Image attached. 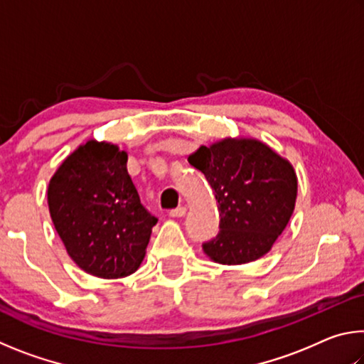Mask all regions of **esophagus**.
Here are the masks:
<instances>
[{
    "label": "esophagus",
    "mask_w": 364,
    "mask_h": 364,
    "mask_svg": "<svg viewBox=\"0 0 364 364\" xmlns=\"http://www.w3.org/2000/svg\"><path fill=\"white\" fill-rule=\"evenodd\" d=\"M186 215V207H176V208H171L170 210V217L173 218H181Z\"/></svg>",
    "instance_id": "obj_1"
}]
</instances>
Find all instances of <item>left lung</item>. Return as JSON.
Segmentation results:
<instances>
[{
    "mask_svg": "<svg viewBox=\"0 0 364 364\" xmlns=\"http://www.w3.org/2000/svg\"><path fill=\"white\" fill-rule=\"evenodd\" d=\"M188 162L205 175L218 202L220 231L202 244L221 264H242L268 254L292 217L297 176L292 165L257 139L200 146Z\"/></svg>",
    "mask_w": 364,
    "mask_h": 364,
    "instance_id": "left-lung-1",
    "label": "left lung"
}]
</instances>
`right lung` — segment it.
Wrapping results in <instances>:
<instances>
[{"label":"right lung","instance_id":"1","mask_svg":"<svg viewBox=\"0 0 364 364\" xmlns=\"http://www.w3.org/2000/svg\"><path fill=\"white\" fill-rule=\"evenodd\" d=\"M127 160L117 146L88 141L64 160L48 186L49 213L67 254L104 279L138 269L157 223L141 204Z\"/></svg>","mask_w":364,"mask_h":364}]
</instances>
